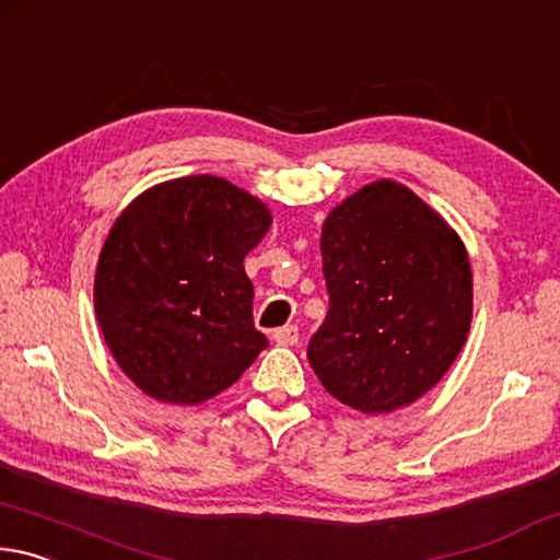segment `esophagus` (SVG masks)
Instances as JSON below:
<instances>
[{
  "label": "esophagus",
  "mask_w": 560,
  "mask_h": 560,
  "mask_svg": "<svg viewBox=\"0 0 560 560\" xmlns=\"http://www.w3.org/2000/svg\"><path fill=\"white\" fill-rule=\"evenodd\" d=\"M272 339H275V345H280V347H295L300 341V329L295 325L280 327L272 331Z\"/></svg>",
  "instance_id": "1"
}]
</instances>
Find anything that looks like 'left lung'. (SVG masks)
I'll return each mask as SVG.
<instances>
[{
    "label": "left lung",
    "mask_w": 560,
    "mask_h": 560,
    "mask_svg": "<svg viewBox=\"0 0 560 560\" xmlns=\"http://www.w3.org/2000/svg\"><path fill=\"white\" fill-rule=\"evenodd\" d=\"M325 325L310 366L361 413H394L425 396L472 325V268L457 231L400 182L376 179L322 223Z\"/></svg>",
    "instance_id": "left-lung-1"
}]
</instances>
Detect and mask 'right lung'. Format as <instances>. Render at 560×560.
<instances>
[{
  "label": "right lung",
  "instance_id": "right-lung-1",
  "mask_svg": "<svg viewBox=\"0 0 560 560\" xmlns=\"http://www.w3.org/2000/svg\"><path fill=\"white\" fill-rule=\"evenodd\" d=\"M270 223L258 196L213 174L154 184L117 215L93 302L107 349L142 394L206 404L268 347L243 260Z\"/></svg>",
  "mask_w": 560,
  "mask_h": 560
}]
</instances>
